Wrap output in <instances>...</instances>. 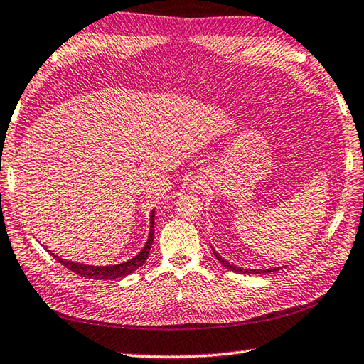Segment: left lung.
Here are the masks:
<instances>
[{
	"label": "left lung",
	"mask_w": 364,
	"mask_h": 364,
	"mask_svg": "<svg viewBox=\"0 0 364 364\" xmlns=\"http://www.w3.org/2000/svg\"><path fill=\"white\" fill-rule=\"evenodd\" d=\"M212 251H213V255H215V257L218 259V262L223 265V267H226V269H229V270H232V272H235V273H253V275H257V273H270V272H277L278 269H264V270H256V269H253V270H248V269H242V267H237V265H234V264H231V262H228L226 259H223L221 257L217 251H215L213 248H212Z\"/></svg>",
	"instance_id": "left-lung-1"
}]
</instances>
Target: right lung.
Here are the masks:
<instances>
[{
  "label": "right lung",
  "instance_id": "obj_1",
  "mask_svg": "<svg viewBox=\"0 0 364 364\" xmlns=\"http://www.w3.org/2000/svg\"><path fill=\"white\" fill-rule=\"evenodd\" d=\"M154 218H155V210L151 212V231H149V237H147L146 245L135 257H132L130 261H127V262L116 264V265H85V264H80V262L68 261V259H63L61 256H56L55 253H51L50 250H47V251L56 259L58 262H61L65 267V269L72 270L73 273H77V275H80V277H85V278H89V279L124 278V277H127V275H130V273L135 272L136 269H139V267L146 262L147 256H149V251H151V247L154 243Z\"/></svg>",
  "mask_w": 364,
  "mask_h": 364
}]
</instances>
